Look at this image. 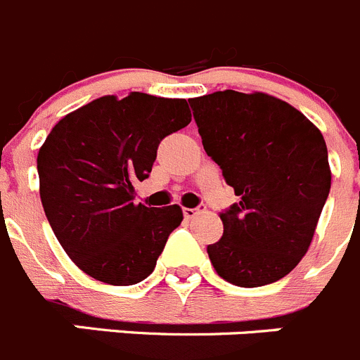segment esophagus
Instances as JSON below:
<instances>
[{"label":"esophagus","instance_id":"34e87169","mask_svg":"<svg viewBox=\"0 0 360 360\" xmlns=\"http://www.w3.org/2000/svg\"><path fill=\"white\" fill-rule=\"evenodd\" d=\"M198 212H200V209H184V217L186 219H193Z\"/></svg>","mask_w":360,"mask_h":360}]
</instances>
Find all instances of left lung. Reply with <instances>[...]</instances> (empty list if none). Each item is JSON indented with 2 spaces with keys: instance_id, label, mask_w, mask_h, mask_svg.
<instances>
[{
  "instance_id": "obj_1",
  "label": "left lung",
  "mask_w": 360,
  "mask_h": 360,
  "mask_svg": "<svg viewBox=\"0 0 360 360\" xmlns=\"http://www.w3.org/2000/svg\"><path fill=\"white\" fill-rule=\"evenodd\" d=\"M189 103L207 155L239 196L219 214L221 239L207 246L214 269L239 288L283 278L307 253L330 193L321 131L266 92L226 89Z\"/></svg>"
}]
</instances>
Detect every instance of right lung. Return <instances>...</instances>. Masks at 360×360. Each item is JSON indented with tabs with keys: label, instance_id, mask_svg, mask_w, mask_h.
<instances>
[{
	"label": "right lung",
	"instance_id": "1",
	"mask_svg": "<svg viewBox=\"0 0 360 360\" xmlns=\"http://www.w3.org/2000/svg\"><path fill=\"white\" fill-rule=\"evenodd\" d=\"M189 123L182 98L131 92L98 98L49 131L37 155L41 202L64 252L89 276L134 285L151 275L184 212L135 203V184L151 173L160 141Z\"/></svg>",
	"mask_w": 360,
	"mask_h": 360
}]
</instances>
